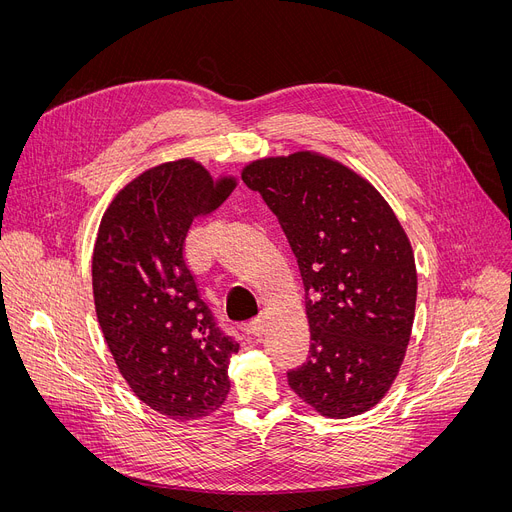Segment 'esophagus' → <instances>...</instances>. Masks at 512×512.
<instances>
[{
	"mask_svg": "<svg viewBox=\"0 0 512 512\" xmlns=\"http://www.w3.org/2000/svg\"><path fill=\"white\" fill-rule=\"evenodd\" d=\"M265 333V318H255L249 322V335L261 337Z\"/></svg>",
	"mask_w": 512,
	"mask_h": 512,
	"instance_id": "1",
	"label": "esophagus"
}]
</instances>
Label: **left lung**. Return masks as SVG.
<instances>
[{"instance_id": "1", "label": "left lung", "mask_w": 512, "mask_h": 512, "mask_svg": "<svg viewBox=\"0 0 512 512\" xmlns=\"http://www.w3.org/2000/svg\"><path fill=\"white\" fill-rule=\"evenodd\" d=\"M243 181L280 220L308 296L310 355L290 388L327 418L367 412L394 384L414 322L400 220L365 177L316 151L251 161Z\"/></svg>"}]
</instances>
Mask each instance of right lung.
<instances>
[{
	"label": "right lung",
	"instance_id": "obj_1",
	"mask_svg": "<svg viewBox=\"0 0 512 512\" xmlns=\"http://www.w3.org/2000/svg\"><path fill=\"white\" fill-rule=\"evenodd\" d=\"M237 188L196 159L155 165L128 181L102 216L91 257L94 304L130 390L173 421L208 416L230 392L239 351L218 327L183 259L194 220Z\"/></svg>",
	"mask_w": 512,
	"mask_h": 512
}]
</instances>
